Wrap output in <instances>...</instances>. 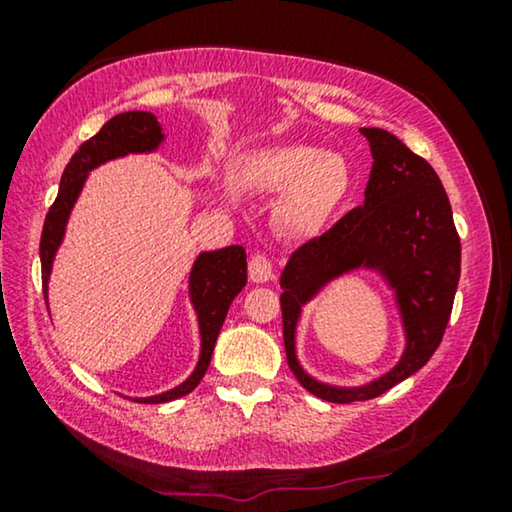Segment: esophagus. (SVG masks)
<instances>
[{"mask_svg": "<svg viewBox=\"0 0 512 512\" xmlns=\"http://www.w3.org/2000/svg\"><path fill=\"white\" fill-rule=\"evenodd\" d=\"M249 279L256 284L270 282L272 279V261L265 254H254L249 258Z\"/></svg>", "mask_w": 512, "mask_h": 512, "instance_id": "esophagus-1", "label": "esophagus"}]
</instances>
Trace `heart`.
Returning a JSON list of instances; mask_svg holds the SVG:
<instances>
[{
	"label": "heart",
	"instance_id": "b5f03b06",
	"mask_svg": "<svg viewBox=\"0 0 512 512\" xmlns=\"http://www.w3.org/2000/svg\"><path fill=\"white\" fill-rule=\"evenodd\" d=\"M235 174L247 191L282 195L277 223L291 237L317 233L352 188L347 158L310 144H275L249 153Z\"/></svg>",
	"mask_w": 512,
	"mask_h": 512
}]
</instances>
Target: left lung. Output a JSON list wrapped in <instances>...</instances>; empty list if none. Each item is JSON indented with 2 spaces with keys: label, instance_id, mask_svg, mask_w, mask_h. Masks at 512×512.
<instances>
[{
  "label": "left lung",
  "instance_id": "8db88e82",
  "mask_svg": "<svg viewBox=\"0 0 512 512\" xmlns=\"http://www.w3.org/2000/svg\"><path fill=\"white\" fill-rule=\"evenodd\" d=\"M361 135L373 153L366 200L328 233L293 251L279 279L286 361L310 394L331 403L368 401L426 366L443 340L461 272L452 207L433 167L387 130L361 128ZM354 269L377 271L395 291L406 347L397 366L377 381L333 388L299 366L295 328L302 305Z\"/></svg>",
  "mask_w": 512,
  "mask_h": 512
}]
</instances>
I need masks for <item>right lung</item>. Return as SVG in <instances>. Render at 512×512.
<instances>
[{"instance_id":"1","label":"right lung","mask_w":512,"mask_h":512,"mask_svg":"<svg viewBox=\"0 0 512 512\" xmlns=\"http://www.w3.org/2000/svg\"><path fill=\"white\" fill-rule=\"evenodd\" d=\"M163 142V125L158 123L156 116L149 114V111H125V114H118L104 123L95 137H90L88 142L79 146V151L74 153L65 172H62L58 198L48 209L44 230H41L39 256L46 303L55 254H58L62 240H65L69 214H72L76 200H79L88 172L109 163V160L128 156V153H153ZM244 284H247V251L240 244L216 251H202L195 258L191 275H188V298H191L200 328L198 366L179 387L156 396L135 398L137 403H167L191 394L198 387L207 373L209 361H212L216 338H219L223 321H226L228 307L237 293L244 289Z\"/></svg>"}]
</instances>
